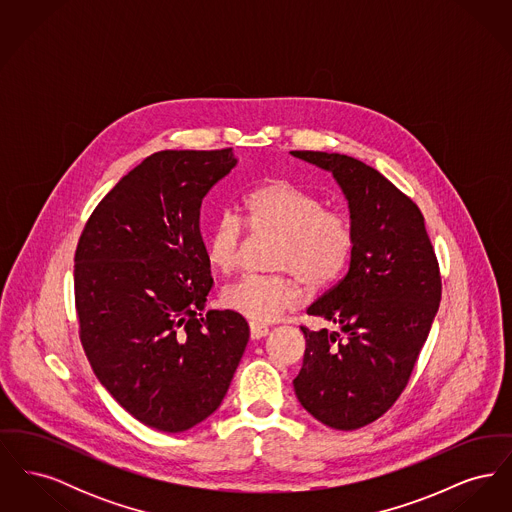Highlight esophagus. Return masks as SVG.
<instances>
[{
    "instance_id": "obj_1",
    "label": "esophagus",
    "mask_w": 512,
    "mask_h": 512,
    "mask_svg": "<svg viewBox=\"0 0 512 512\" xmlns=\"http://www.w3.org/2000/svg\"><path fill=\"white\" fill-rule=\"evenodd\" d=\"M249 334L253 340H261L268 334V328L261 322H249Z\"/></svg>"
}]
</instances>
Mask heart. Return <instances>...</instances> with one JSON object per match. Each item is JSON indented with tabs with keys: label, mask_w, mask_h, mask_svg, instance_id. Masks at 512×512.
I'll return each instance as SVG.
<instances>
[{
	"label": "heart",
	"mask_w": 512,
	"mask_h": 512,
	"mask_svg": "<svg viewBox=\"0 0 512 512\" xmlns=\"http://www.w3.org/2000/svg\"><path fill=\"white\" fill-rule=\"evenodd\" d=\"M245 226L278 236L272 267L280 274H245L220 293L222 307L253 322L276 320L303 301V282L311 290L334 284L349 267L357 234L351 217L290 180L272 178L244 197ZM244 240L241 220L224 213L205 236L209 267L230 272L238 265Z\"/></svg>",
	"instance_id": "obj_1"
}]
</instances>
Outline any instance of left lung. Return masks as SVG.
Wrapping results in <instances>:
<instances>
[{"label": "left lung", "instance_id": "obj_1", "mask_svg": "<svg viewBox=\"0 0 512 512\" xmlns=\"http://www.w3.org/2000/svg\"><path fill=\"white\" fill-rule=\"evenodd\" d=\"M292 155L336 176L357 234L345 278L307 309L338 330L301 326L293 388L322 424L357 430L388 413L413 376L441 299L438 257L418 205L376 169L340 153Z\"/></svg>", "mask_w": 512, "mask_h": 512}]
</instances>
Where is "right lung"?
Segmentation results:
<instances>
[{"label":"right lung","mask_w":512,"mask_h":512,"mask_svg":"<svg viewBox=\"0 0 512 512\" xmlns=\"http://www.w3.org/2000/svg\"><path fill=\"white\" fill-rule=\"evenodd\" d=\"M234 165L232 147L149 155L99 201L76 245L84 353L122 409L159 432L219 409L249 340L242 315H203L215 282L199 209Z\"/></svg>","instance_id":"add662e5"}]
</instances>
